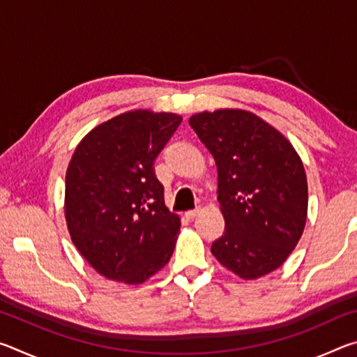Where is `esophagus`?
Returning <instances> with one entry per match:
<instances>
[{"label":"esophagus","mask_w":357,"mask_h":357,"mask_svg":"<svg viewBox=\"0 0 357 357\" xmlns=\"http://www.w3.org/2000/svg\"><path fill=\"white\" fill-rule=\"evenodd\" d=\"M202 213V209L200 208H195V209H190V211H187L185 213V215L189 217V219H195V217Z\"/></svg>","instance_id":"obj_1"}]
</instances>
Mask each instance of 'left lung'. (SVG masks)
<instances>
[{
  "instance_id": "1",
  "label": "left lung",
  "mask_w": 357,
  "mask_h": 357,
  "mask_svg": "<svg viewBox=\"0 0 357 357\" xmlns=\"http://www.w3.org/2000/svg\"><path fill=\"white\" fill-rule=\"evenodd\" d=\"M189 124L217 165L225 233L211 252L241 279L255 280L287 261L307 220V176L279 130L236 108L202 112Z\"/></svg>"
}]
</instances>
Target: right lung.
I'll return each mask as SVG.
<instances>
[{"label": "right lung", "instance_id": "right-lung-1", "mask_svg": "<svg viewBox=\"0 0 357 357\" xmlns=\"http://www.w3.org/2000/svg\"><path fill=\"white\" fill-rule=\"evenodd\" d=\"M181 121L176 113H121L84 135L72 154L68 229L80 255L107 279L138 285L170 261L181 219L165 206L154 160Z\"/></svg>", "mask_w": 357, "mask_h": 357}]
</instances>
